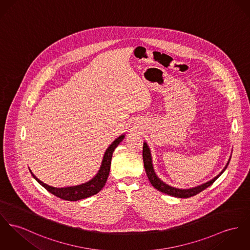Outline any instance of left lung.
Listing matches in <instances>:
<instances>
[{
    "label": "left lung",
    "instance_id": "1",
    "mask_svg": "<svg viewBox=\"0 0 250 250\" xmlns=\"http://www.w3.org/2000/svg\"><path fill=\"white\" fill-rule=\"evenodd\" d=\"M143 159H144V166H145V169H146V175L148 177V180L149 182L151 183V185L153 186L154 188L156 189H158L159 191L161 192L166 193L167 195H170L173 197H177V198H189V197H192L194 195H197L198 193L205 190L206 188H208L209 186H211L212 184L224 173V171L227 169L229 162H230V158L228 162V164L226 165L225 168L220 172V174H218L215 178H213L210 181L203 184V185H200L198 187H195V188H186V189H183V188H174L171 187L167 184H166L165 182H163L155 172L153 167V164H152V156H151V151H150V148L149 146H147L146 142L144 143V146H143Z\"/></svg>",
    "mask_w": 250,
    "mask_h": 250
}]
</instances>
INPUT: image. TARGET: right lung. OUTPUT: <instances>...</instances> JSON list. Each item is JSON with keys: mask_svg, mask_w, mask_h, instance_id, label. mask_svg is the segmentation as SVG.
I'll list each match as a JSON object with an SVG mask.
<instances>
[{"mask_svg": "<svg viewBox=\"0 0 250 250\" xmlns=\"http://www.w3.org/2000/svg\"><path fill=\"white\" fill-rule=\"evenodd\" d=\"M125 136V134L121 135L112 142V144L107 147V149L104 154L100 169L98 170L96 175L91 180H89L82 185L66 187V188H54V187H51V186H48V185L42 183L32 173L30 169H29V171L32 174L33 178L38 182L42 187H43L47 191L52 193L53 195L57 196L62 200L74 202V201H79L82 199L88 198L90 196L95 195L99 191H101V189L104 187L107 177L109 175V171H110L112 154L115 150L116 147L119 146V144L124 140Z\"/></svg>", "mask_w": 250, "mask_h": 250, "instance_id": "obj_1", "label": "right lung"}]
</instances>
